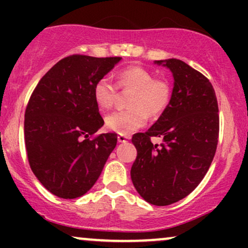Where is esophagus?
Masks as SVG:
<instances>
[{
	"label": "esophagus",
	"instance_id": "esophagus-1",
	"mask_svg": "<svg viewBox=\"0 0 248 248\" xmlns=\"http://www.w3.org/2000/svg\"><path fill=\"white\" fill-rule=\"evenodd\" d=\"M128 140H129V138L126 135H119L118 136V141L120 142V143H124V142H127Z\"/></svg>",
	"mask_w": 248,
	"mask_h": 248
}]
</instances>
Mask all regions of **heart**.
<instances>
[{
  "instance_id": "b5f03b06",
  "label": "heart",
  "mask_w": 248,
  "mask_h": 248,
  "mask_svg": "<svg viewBox=\"0 0 248 248\" xmlns=\"http://www.w3.org/2000/svg\"><path fill=\"white\" fill-rule=\"evenodd\" d=\"M116 86L104 77L95 82L93 96L101 109H110L118 100L120 87L132 91L128 109L116 110L105 119L106 127L120 135H129L147 124L148 115L157 118L166 112L171 101V85L167 79L155 78L149 70L139 65L124 67L116 75Z\"/></svg>"
}]
</instances>
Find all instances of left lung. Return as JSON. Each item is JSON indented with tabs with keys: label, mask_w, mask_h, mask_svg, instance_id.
<instances>
[{
	"label": "left lung",
	"mask_w": 248,
	"mask_h": 248,
	"mask_svg": "<svg viewBox=\"0 0 248 248\" xmlns=\"http://www.w3.org/2000/svg\"><path fill=\"white\" fill-rule=\"evenodd\" d=\"M172 72L171 101L146 133L134 134L138 156L130 176L148 203L166 206L186 197L206 175L219 135L218 102L205 76L179 59L156 61ZM161 137V145L150 139Z\"/></svg>",
	"instance_id": "left-lung-1"
}]
</instances>
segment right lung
Listing matches in <instances>:
<instances>
[{
    "label": "right lung",
    "mask_w": 248,
    "mask_h": 248,
    "mask_svg": "<svg viewBox=\"0 0 248 248\" xmlns=\"http://www.w3.org/2000/svg\"><path fill=\"white\" fill-rule=\"evenodd\" d=\"M120 61L65 57L45 73L30 96L24 115L28 160L43 186L57 197L85 195L116 146L115 133L93 136L104 126L93 87Z\"/></svg>",
    "instance_id": "right-lung-1"
}]
</instances>
